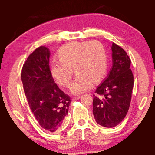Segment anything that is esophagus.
Here are the masks:
<instances>
[{"label":"esophagus","instance_id":"obj_1","mask_svg":"<svg viewBox=\"0 0 155 155\" xmlns=\"http://www.w3.org/2000/svg\"><path fill=\"white\" fill-rule=\"evenodd\" d=\"M79 98H80V96H76V97H74L72 98V101H75V100H79Z\"/></svg>","mask_w":155,"mask_h":155}]
</instances>
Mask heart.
I'll return each mask as SVG.
<instances>
[{
    "label": "heart",
    "instance_id": "1",
    "mask_svg": "<svg viewBox=\"0 0 155 155\" xmlns=\"http://www.w3.org/2000/svg\"><path fill=\"white\" fill-rule=\"evenodd\" d=\"M59 61L51 63L50 74L61 87H68L74 72L76 80L70 87L74 94L88 90L93 83L104 78L108 67V57L104 45L99 41H72L58 51Z\"/></svg>",
    "mask_w": 155,
    "mask_h": 155
}]
</instances>
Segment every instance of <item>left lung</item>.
Listing matches in <instances>:
<instances>
[{"label": "left lung", "mask_w": 155, "mask_h": 155, "mask_svg": "<svg viewBox=\"0 0 155 155\" xmlns=\"http://www.w3.org/2000/svg\"><path fill=\"white\" fill-rule=\"evenodd\" d=\"M111 49L112 68L95 91L100 96H93V114L96 121L108 128L118 125L127 114L134 85L129 55L114 43Z\"/></svg>", "instance_id": "obj_1"}]
</instances>
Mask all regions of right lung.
Here are the masks:
<instances>
[{
	"instance_id": "1",
	"label": "right lung",
	"mask_w": 155,
	"mask_h": 155,
	"mask_svg": "<svg viewBox=\"0 0 155 155\" xmlns=\"http://www.w3.org/2000/svg\"><path fill=\"white\" fill-rule=\"evenodd\" d=\"M50 50L36 48L23 64L21 80L30 110L42 128L58 133L66 121L70 97L60 90L50 74Z\"/></svg>"
}]
</instances>
